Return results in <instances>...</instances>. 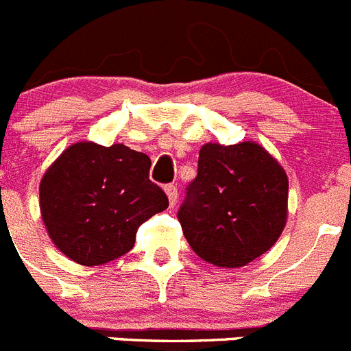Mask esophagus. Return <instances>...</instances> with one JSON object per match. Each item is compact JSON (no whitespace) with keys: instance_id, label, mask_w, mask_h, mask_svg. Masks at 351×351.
<instances>
[{"instance_id":"esophagus-1","label":"esophagus","mask_w":351,"mask_h":351,"mask_svg":"<svg viewBox=\"0 0 351 351\" xmlns=\"http://www.w3.org/2000/svg\"><path fill=\"white\" fill-rule=\"evenodd\" d=\"M165 193L167 197H169V202L170 206H176V202H178V186L176 184H167L165 186Z\"/></svg>"}]
</instances>
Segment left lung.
<instances>
[{"label": "left lung", "instance_id": "obj_1", "mask_svg": "<svg viewBox=\"0 0 351 351\" xmlns=\"http://www.w3.org/2000/svg\"><path fill=\"white\" fill-rule=\"evenodd\" d=\"M288 178L255 142L202 145L178 218L191 250L218 267H243L287 225Z\"/></svg>", "mask_w": 351, "mask_h": 351}]
</instances>
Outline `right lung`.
Segmentation results:
<instances>
[{
  "instance_id": "obj_1",
  "label": "right lung",
  "mask_w": 351,
  "mask_h": 351,
  "mask_svg": "<svg viewBox=\"0 0 351 351\" xmlns=\"http://www.w3.org/2000/svg\"><path fill=\"white\" fill-rule=\"evenodd\" d=\"M149 169L147 154L123 144L64 149L40 182V210L56 247L80 265L128 253L138 226L169 207Z\"/></svg>"
}]
</instances>
